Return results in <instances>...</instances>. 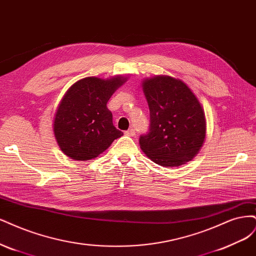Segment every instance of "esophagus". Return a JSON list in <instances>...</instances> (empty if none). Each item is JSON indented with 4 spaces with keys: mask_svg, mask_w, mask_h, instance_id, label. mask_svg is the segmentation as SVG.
<instances>
[{
    "mask_svg": "<svg viewBox=\"0 0 256 256\" xmlns=\"http://www.w3.org/2000/svg\"><path fill=\"white\" fill-rule=\"evenodd\" d=\"M124 134H126V136H134V135H135V130H134V128H130V130H128L124 132Z\"/></svg>",
    "mask_w": 256,
    "mask_h": 256,
    "instance_id": "esophagus-1",
    "label": "esophagus"
}]
</instances>
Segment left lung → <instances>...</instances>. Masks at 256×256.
<instances>
[{"instance_id": "8db88e82", "label": "left lung", "mask_w": 256, "mask_h": 256, "mask_svg": "<svg viewBox=\"0 0 256 256\" xmlns=\"http://www.w3.org/2000/svg\"><path fill=\"white\" fill-rule=\"evenodd\" d=\"M142 90L150 110V130L140 136V149L162 167L192 160L206 136L204 110L196 94L183 80L168 76L144 80Z\"/></svg>"}]
</instances>
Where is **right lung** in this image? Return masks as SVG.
Segmentation results:
<instances>
[{
    "mask_svg": "<svg viewBox=\"0 0 256 256\" xmlns=\"http://www.w3.org/2000/svg\"><path fill=\"white\" fill-rule=\"evenodd\" d=\"M126 78L89 76L74 83L60 100L53 132L64 154L71 160H89L108 149L123 133L112 124L107 102Z\"/></svg>",
    "mask_w": 256,
    "mask_h": 256,
    "instance_id": "add662e5",
    "label": "right lung"
}]
</instances>
